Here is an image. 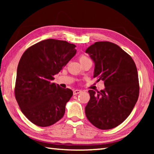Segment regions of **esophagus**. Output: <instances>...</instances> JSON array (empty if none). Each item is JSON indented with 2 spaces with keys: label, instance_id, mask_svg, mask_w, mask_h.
<instances>
[{
  "label": "esophagus",
  "instance_id": "34e87169",
  "mask_svg": "<svg viewBox=\"0 0 154 154\" xmlns=\"http://www.w3.org/2000/svg\"><path fill=\"white\" fill-rule=\"evenodd\" d=\"M81 92H82V90H74V92H73V94L74 95H77V94H79Z\"/></svg>",
  "mask_w": 154,
  "mask_h": 154
}]
</instances>
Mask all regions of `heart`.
Listing matches in <instances>:
<instances>
[{"label": "heart", "instance_id": "1", "mask_svg": "<svg viewBox=\"0 0 154 154\" xmlns=\"http://www.w3.org/2000/svg\"><path fill=\"white\" fill-rule=\"evenodd\" d=\"M88 59H89V58H88L87 56H85V55H82V56H81L79 57V60H80V62L84 61V60H88Z\"/></svg>", "mask_w": 154, "mask_h": 154}]
</instances>
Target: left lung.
<instances>
[{
	"mask_svg": "<svg viewBox=\"0 0 154 154\" xmlns=\"http://www.w3.org/2000/svg\"><path fill=\"white\" fill-rule=\"evenodd\" d=\"M86 53L95 63L94 77L104 82L105 88L96 93L85 108L88 120L101 130L116 128L133 109L139 95L137 69L133 59L121 48L109 41H98Z\"/></svg>",
	"mask_w": 154,
	"mask_h": 154,
	"instance_id": "1",
	"label": "left lung"
}]
</instances>
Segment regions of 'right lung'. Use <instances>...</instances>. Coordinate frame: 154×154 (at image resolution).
Returning <instances> with one entry per match:
<instances>
[{
  "label": "right lung",
  "instance_id": "obj_1",
  "mask_svg": "<svg viewBox=\"0 0 154 154\" xmlns=\"http://www.w3.org/2000/svg\"><path fill=\"white\" fill-rule=\"evenodd\" d=\"M75 48L67 41L49 38L30 46L21 57L15 99L24 116L36 126H51L64 116L72 91L52 80L75 55Z\"/></svg>",
  "mask_w": 154,
  "mask_h": 154
}]
</instances>
